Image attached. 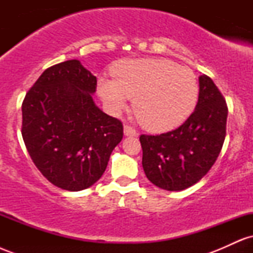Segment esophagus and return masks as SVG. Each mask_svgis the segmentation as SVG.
<instances>
[{
    "label": "esophagus",
    "mask_w": 253,
    "mask_h": 253,
    "mask_svg": "<svg viewBox=\"0 0 253 253\" xmlns=\"http://www.w3.org/2000/svg\"><path fill=\"white\" fill-rule=\"evenodd\" d=\"M124 133L126 136H135L138 133H136V130L133 128V127L130 126H125L124 127Z\"/></svg>",
    "instance_id": "obj_1"
}]
</instances>
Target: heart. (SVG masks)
I'll list each match as a JSON object with an SVG mask.
<instances>
[{"mask_svg": "<svg viewBox=\"0 0 253 253\" xmlns=\"http://www.w3.org/2000/svg\"><path fill=\"white\" fill-rule=\"evenodd\" d=\"M115 80L98 81V94L112 112L126 108L129 97L136 118L147 129L161 132L185 120L195 107L199 83L190 69L165 58L125 60Z\"/></svg>", "mask_w": 253, "mask_h": 253, "instance_id": "heart-1", "label": "heart"}]
</instances>
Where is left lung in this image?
Listing matches in <instances>:
<instances>
[{
	"label": "left lung",
	"mask_w": 253,
	"mask_h": 253,
	"mask_svg": "<svg viewBox=\"0 0 253 253\" xmlns=\"http://www.w3.org/2000/svg\"><path fill=\"white\" fill-rule=\"evenodd\" d=\"M195 110L178 128L140 135L143 168L149 181L170 191L184 190L213 167L226 136L227 104L211 77H199Z\"/></svg>",
	"instance_id": "8db88e82"
}]
</instances>
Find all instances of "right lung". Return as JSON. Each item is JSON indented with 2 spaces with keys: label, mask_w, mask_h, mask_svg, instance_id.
Listing matches in <instances>:
<instances>
[{
  "label": "right lung",
  "mask_w": 253,
  "mask_h": 253,
  "mask_svg": "<svg viewBox=\"0 0 253 253\" xmlns=\"http://www.w3.org/2000/svg\"><path fill=\"white\" fill-rule=\"evenodd\" d=\"M97 81L80 60L46 69L22 102V138L52 184L80 191L103 175L124 136L123 123L95 104Z\"/></svg>",
  "instance_id": "1"
}]
</instances>
